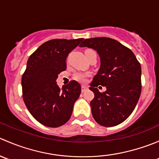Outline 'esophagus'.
<instances>
[{
    "instance_id": "34e87169",
    "label": "esophagus",
    "mask_w": 159,
    "mask_h": 159,
    "mask_svg": "<svg viewBox=\"0 0 159 159\" xmlns=\"http://www.w3.org/2000/svg\"><path fill=\"white\" fill-rule=\"evenodd\" d=\"M88 89V88L86 87V86H84V85H82L81 86V92H84V91H86V90Z\"/></svg>"
}]
</instances>
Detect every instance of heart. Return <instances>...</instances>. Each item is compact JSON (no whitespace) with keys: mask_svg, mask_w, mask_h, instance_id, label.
Returning a JSON list of instances; mask_svg holds the SVG:
<instances>
[{"mask_svg":"<svg viewBox=\"0 0 159 159\" xmlns=\"http://www.w3.org/2000/svg\"><path fill=\"white\" fill-rule=\"evenodd\" d=\"M87 51H92V50H87ZM90 75L89 73H83V72H76L74 75V78L79 82H84Z\"/></svg>","mask_w":159,"mask_h":159,"instance_id":"obj_1","label":"heart"}]
</instances>
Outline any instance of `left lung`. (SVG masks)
I'll use <instances>...</instances> for the list:
<instances>
[{
	"label": "left lung",
	"instance_id": "left-lung-1",
	"mask_svg": "<svg viewBox=\"0 0 159 159\" xmlns=\"http://www.w3.org/2000/svg\"><path fill=\"white\" fill-rule=\"evenodd\" d=\"M79 47L94 49L101 58L100 68L89 88L94 94L90 103L93 118L105 127L121 124L132 113L140 97V63L129 48L110 38L85 39ZM99 85L107 90L100 93Z\"/></svg>",
	"mask_w": 159,
	"mask_h": 159
}]
</instances>
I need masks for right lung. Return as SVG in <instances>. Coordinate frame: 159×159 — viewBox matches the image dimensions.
Returning a JSON list of instances; mask_svg holds the SVG:
<instances>
[{"mask_svg":"<svg viewBox=\"0 0 159 159\" xmlns=\"http://www.w3.org/2000/svg\"><path fill=\"white\" fill-rule=\"evenodd\" d=\"M82 40H50L28 58L21 78L22 95L32 116L44 125L60 127L71 116L74 104L81 94V85L73 80L60 89L56 79L66 69L68 54Z\"/></svg>","mask_w":159,"mask_h":159,"instance_id":"1","label":"right lung"}]
</instances>
